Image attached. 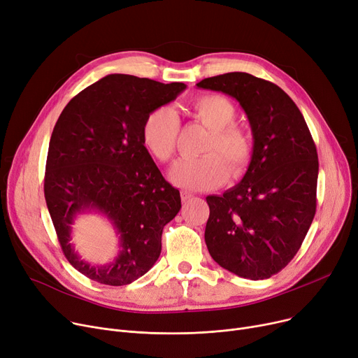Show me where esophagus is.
<instances>
[{
  "label": "esophagus",
  "mask_w": 358,
  "mask_h": 358,
  "mask_svg": "<svg viewBox=\"0 0 358 358\" xmlns=\"http://www.w3.org/2000/svg\"><path fill=\"white\" fill-rule=\"evenodd\" d=\"M192 197H193V194H192L190 192H185V190H182V192H181V199H182V201L190 200Z\"/></svg>",
  "instance_id": "esophagus-1"
}]
</instances>
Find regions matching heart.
<instances>
[{"mask_svg": "<svg viewBox=\"0 0 358 358\" xmlns=\"http://www.w3.org/2000/svg\"><path fill=\"white\" fill-rule=\"evenodd\" d=\"M190 115L209 129L199 158L181 159L171 171L173 182L189 190H212L228 180L229 169L239 176L252 157V138L248 131L235 124L236 107L220 94H206L190 103ZM180 120L173 107L154 108L143 120L142 141L146 149L161 162H169L176 154Z\"/></svg>", "mask_w": 358, "mask_h": 358, "instance_id": "heart-1", "label": "heart"}]
</instances>
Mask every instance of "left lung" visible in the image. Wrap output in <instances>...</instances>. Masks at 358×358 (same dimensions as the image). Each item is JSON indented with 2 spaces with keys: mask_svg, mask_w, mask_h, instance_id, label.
Instances as JSON below:
<instances>
[{
  "mask_svg": "<svg viewBox=\"0 0 358 358\" xmlns=\"http://www.w3.org/2000/svg\"><path fill=\"white\" fill-rule=\"evenodd\" d=\"M199 88L234 97L248 117L252 157L243 178L208 196L204 241L220 267L264 280L293 259L316 212L319 162L308 124L275 84L247 72L204 78Z\"/></svg>",
  "mask_w": 358,
  "mask_h": 358,
  "instance_id": "8db88e82",
  "label": "left lung"
}]
</instances>
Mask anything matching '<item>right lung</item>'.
I'll return each mask as SVG.
<instances>
[{"instance_id": "1", "label": "right lung", "mask_w": 358, "mask_h": 358, "mask_svg": "<svg viewBox=\"0 0 358 358\" xmlns=\"http://www.w3.org/2000/svg\"><path fill=\"white\" fill-rule=\"evenodd\" d=\"M187 88L111 73L77 94L56 122L48 150L45 199L66 259L85 277L124 286L146 274L161 254L162 229L181 209L142 141L148 113ZM100 213L120 235L108 265H91L70 243L78 214Z\"/></svg>"}]
</instances>
